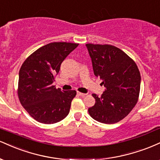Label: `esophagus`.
Returning a JSON list of instances; mask_svg holds the SVG:
<instances>
[{"label":"esophagus","instance_id":"34e87169","mask_svg":"<svg viewBox=\"0 0 160 160\" xmlns=\"http://www.w3.org/2000/svg\"><path fill=\"white\" fill-rule=\"evenodd\" d=\"M77 95L79 96V97H84L86 96V93H81V92H77Z\"/></svg>","mask_w":160,"mask_h":160}]
</instances>
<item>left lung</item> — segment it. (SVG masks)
I'll use <instances>...</instances> for the list:
<instances>
[{"instance_id":"8db88e82","label":"left lung","mask_w":160,"mask_h":160,"mask_svg":"<svg viewBox=\"0 0 160 160\" xmlns=\"http://www.w3.org/2000/svg\"><path fill=\"white\" fill-rule=\"evenodd\" d=\"M94 75L106 88L88 108L92 118L106 124L115 123L128 115L138 102L141 75L136 63L125 52L112 45L86 44Z\"/></svg>"}]
</instances>
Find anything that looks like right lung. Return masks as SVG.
<instances>
[{
    "label": "right lung",
    "instance_id": "add662e5",
    "mask_svg": "<svg viewBox=\"0 0 160 160\" xmlns=\"http://www.w3.org/2000/svg\"><path fill=\"white\" fill-rule=\"evenodd\" d=\"M78 46L51 42L35 51L21 67L18 99L24 109L39 123H55L68 115L76 91H62L52 84L62 62Z\"/></svg>",
    "mask_w": 160,
    "mask_h": 160
}]
</instances>
